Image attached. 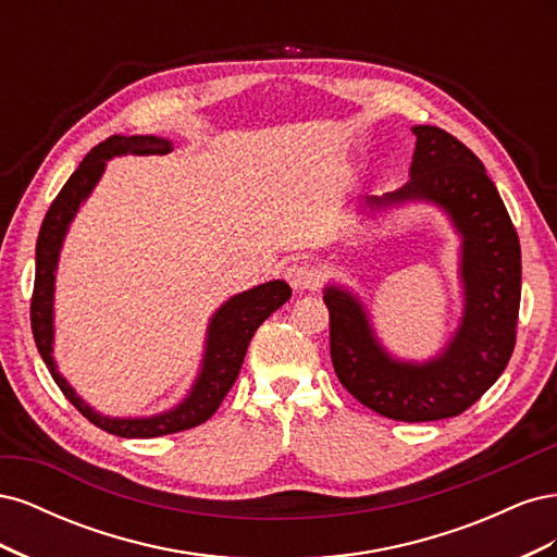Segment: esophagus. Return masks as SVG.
<instances>
[{
    "mask_svg": "<svg viewBox=\"0 0 557 557\" xmlns=\"http://www.w3.org/2000/svg\"><path fill=\"white\" fill-rule=\"evenodd\" d=\"M320 274L318 269L307 260H295L288 269H285V281L293 285V290H309L318 283Z\"/></svg>",
    "mask_w": 557,
    "mask_h": 557,
    "instance_id": "obj_1",
    "label": "esophagus"
}]
</instances>
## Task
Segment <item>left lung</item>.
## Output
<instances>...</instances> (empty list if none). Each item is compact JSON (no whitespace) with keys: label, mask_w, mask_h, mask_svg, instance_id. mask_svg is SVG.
I'll return each instance as SVG.
<instances>
[{"label":"left lung","mask_w":557,"mask_h":557,"mask_svg":"<svg viewBox=\"0 0 557 557\" xmlns=\"http://www.w3.org/2000/svg\"><path fill=\"white\" fill-rule=\"evenodd\" d=\"M411 178L395 193L369 197L374 209L432 201L462 237L465 313L458 332L428 362L387 356L360 299L325 288L330 356L336 379L367 409L404 423L460 416L507 369L520 309V244L507 207L483 162L442 127L416 125Z\"/></svg>","instance_id":"obj_1"}]
</instances>
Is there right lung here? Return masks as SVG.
<instances>
[{
	"label": "right lung",
	"mask_w": 557,
	"mask_h": 557,
	"mask_svg": "<svg viewBox=\"0 0 557 557\" xmlns=\"http://www.w3.org/2000/svg\"><path fill=\"white\" fill-rule=\"evenodd\" d=\"M172 141L160 137H121L113 134L107 141L97 144L90 153L83 158L78 170L64 183V188L50 205L37 239V274H35V293H32L29 320L32 334H35L37 348L50 376L58 383L62 395L70 399L74 407L86 416L92 425L125 440H150V436L174 434L190 430L209 420L230 387L237 381L242 364L246 358V348L252 334L272 315L278 307L290 299L293 290L285 281H269L250 288L246 293L234 295L225 305L218 309L209 323L205 360H201V372L178 407L150 418H109L90 409L83 401L74 387L62 379L53 360V290H55V269L64 234L78 207L92 193L99 176L104 174L107 160L115 156H162L170 153Z\"/></svg>",
	"instance_id": "1"
}]
</instances>
